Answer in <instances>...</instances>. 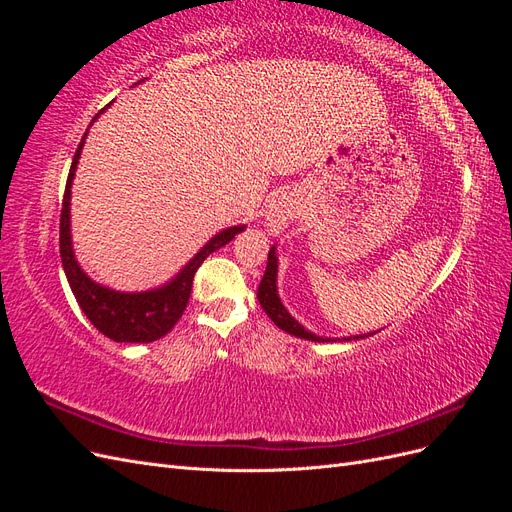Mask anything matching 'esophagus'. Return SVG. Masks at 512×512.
Instances as JSON below:
<instances>
[{
  "mask_svg": "<svg viewBox=\"0 0 512 512\" xmlns=\"http://www.w3.org/2000/svg\"><path fill=\"white\" fill-rule=\"evenodd\" d=\"M301 211L299 198L294 194H282L280 198L273 200V205L267 209V218L265 226L271 232V235H280L288 228V224L297 218Z\"/></svg>",
  "mask_w": 512,
  "mask_h": 512,
  "instance_id": "34e87169",
  "label": "esophagus"
}]
</instances>
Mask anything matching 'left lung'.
Listing matches in <instances>:
<instances>
[{
    "label": "left lung",
    "instance_id": "left-lung-1",
    "mask_svg": "<svg viewBox=\"0 0 512 512\" xmlns=\"http://www.w3.org/2000/svg\"><path fill=\"white\" fill-rule=\"evenodd\" d=\"M258 301L260 307L265 309V314L280 327L282 331L301 337V339H309V342H352V339H363L374 333H365V335H350V337H320L312 331H307L299 320H294L290 316L288 309L284 307L280 294H277V254H275V245L269 250V258H267V271L262 275L260 286H258Z\"/></svg>",
    "mask_w": 512,
    "mask_h": 512
}]
</instances>
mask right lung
Segmentation results:
<instances>
[{
    "instance_id": "1",
    "label": "right lung",
    "mask_w": 512,
    "mask_h": 512,
    "mask_svg": "<svg viewBox=\"0 0 512 512\" xmlns=\"http://www.w3.org/2000/svg\"><path fill=\"white\" fill-rule=\"evenodd\" d=\"M111 106V104H108ZM106 106V108H108ZM102 111L91 119L89 126H94V121L106 111ZM89 132V130H87ZM87 132L83 141L74 153V160L70 166V175L66 183L64 203H61V224H59V252H61V265H64L68 284L74 292L76 303L81 305L83 314L91 320L94 327L106 335L108 339L119 344H149L156 339L164 337L170 329L175 327L177 320L183 316V309L190 301L194 273L203 265V260L220 250L226 243L235 239L239 232L245 230V224L230 226L220 230L218 235H213L200 250L190 258L173 280L141 292H121L108 286H102L91 280V277L81 269L79 260L74 256L72 247V232H70V198H72V181L76 166L81 160V151L85 145Z\"/></svg>"
}]
</instances>
